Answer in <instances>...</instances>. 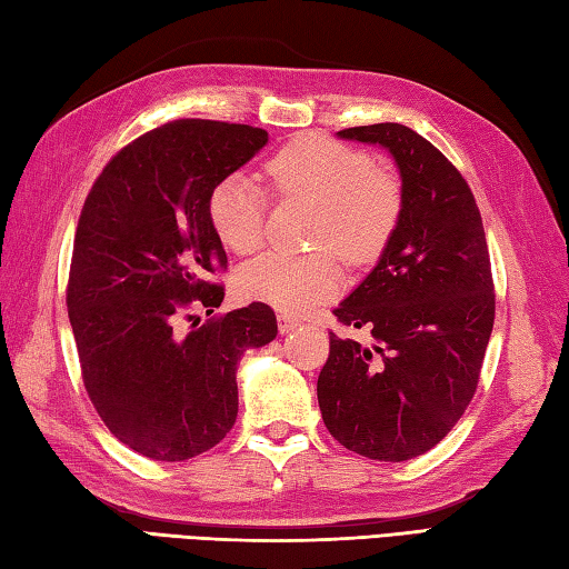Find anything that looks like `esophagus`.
Returning <instances> with one entry per match:
<instances>
[{
    "mask_svg": "<svg viewBox=\"0 0 569 569\" xmlns=\"http://www.w3.org/2000/svg\"><path fill=\"white\" fill-rule=\"evenodd\" d=\"M297 327H301L299 319H292V317H287V315L277 317V329H280V333H289V331H295Z\"/></svg>",
    "mask_w": 569,
    "mask_h": 569,
    "instance_id": "obj_1",
    "label": "esophagus"
}]
</instances>
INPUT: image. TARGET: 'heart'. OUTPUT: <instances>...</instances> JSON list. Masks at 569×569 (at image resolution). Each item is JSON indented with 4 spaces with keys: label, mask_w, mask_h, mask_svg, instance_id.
<instances>
[{
    "label": "heart",
    "mask_w": 569,
    "mask_h": 569,
    "mask_svg": "<svg viewBox=\"0 0 569 569\" xmlns=\"http://www.w3.org/2000/svg\"><path fill=\"white\" fill-rule=\"evenodd\" d=\"M270 183L287 199L319 206L315 242L339 250L349 262H368L388 246L402 213L400 183L373 167L361 149L327 137H301L264 164ZM208 218L228 250L248 254L264 236V196L246 173L220 179L208 196ZM341 287V268L331 250L292 254L264 252L242 264V297L264 301L287 315H305Z\"/></svg>",
    "instance_id": "heart-1"
}]
</instances>
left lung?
<instances>
[{"mask_svg": "<svg viewBox=\"0 0 569 569\" xmlns=\"http://www.w3.org/2000/svg\"><path fill=\"white\" fill-rule=\"evenodd\" d=\"M339 137L396 159L402 213L376 268L333 309L370 343L329 336L319 410L346 449L408 461L442 442L477 392L496 311L489 248L469 183L425 137L398 122Z\"/></svg>", "mask_w": 569, "mask_h": 569, "instance_id": "obj_1", "label": "left lung"}]
</instances>
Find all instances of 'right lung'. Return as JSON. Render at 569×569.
<instances>
[{
  "label": "right lung",
  "mask_w": 569,
  "mask_h": 569,
  "mask_svg": "<svg viewBox=\"0 0 569 569\" xmlns=\"http://www.w3.org/2000/svg\"><path fill=\"white\" fill-rule=\"evenodd\" d=\"M264 144L260 127L167 122L120 149L88 193L68 319L92 405L137 455L183 461L216 447L238 417L240 356L277 336L262 301L181 329L189 307L213 315L223 301L208 196Z\"/></svg>",
  "instance_id": "obj_1"
}]
</instances>
